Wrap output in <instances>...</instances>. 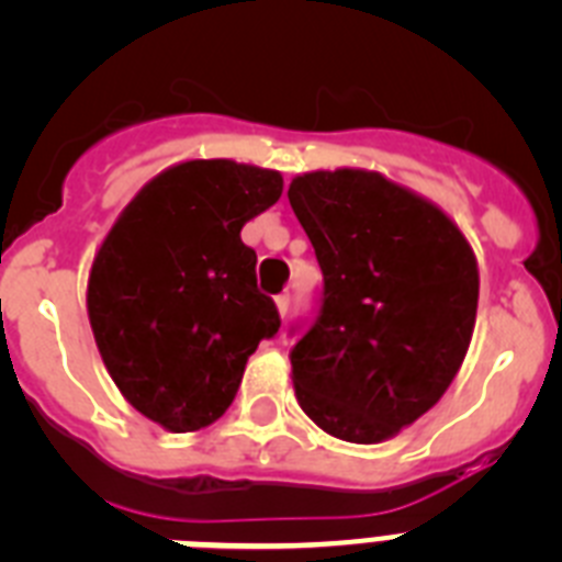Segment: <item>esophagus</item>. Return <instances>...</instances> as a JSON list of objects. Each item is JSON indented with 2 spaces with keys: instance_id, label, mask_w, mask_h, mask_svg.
Listing matches in <instances>:
<instances>
[{
  "instance_id": "1",
  "label": "esophagus",
  "mask_w": 562,
  "mask_h": 562,
  "mask_svg": "<svg viewBox=\"0 0 562 562\" xmlns=\"http://www.w3.org/2000/svg\"><path fill=\"white\" fill-rule=\"evenodd\" d=\"M276 306H278V315L286 317V312H290V295H278Z\"/></svg>"
}]
</instances>
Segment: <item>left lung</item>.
<instances>
[{
	"label": "left lung",
	"instance_id": "8db88e82",
	"mask_svg": "<svg viewBox=\"0 0 562 562\" xmlns=\"http://www.w3.org/2000/svg\"><path fill=\"white\" fill-rule=\"evenodd\" d=\"M286 196L324 272L321 312L290 351L297 405L342 441L391 439L434 408L470 349L473 247L376 171H312Z\"/></svg>",
	"mask_w": 562,
	"mask_h": 562
}]
</instances>
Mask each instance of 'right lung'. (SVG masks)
<instances>
[{"mask_svg": "<svg viewBox=\"0 0 562 562\" xmlns=\"http://www.w3.org/2000/svg\"><path fill=\"white\" fill-rule=\"evenodd\" d=\"M281 173L188 160L123 207L92 261L87 310L121 394L171 434L231 408L247 357L281 326L241 227L276 205Z\"/></svg>", "mask_w": 562, "mask_h": 562, "instance_id": "add662e5", "label": "right lung"}]
</instances>
